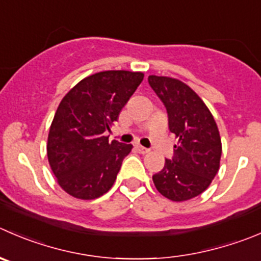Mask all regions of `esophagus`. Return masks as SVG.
Here are the masks:
<instances>
[{"label":"esophagus","mask_w":261,"mask_h":261,"mask_svg":"<svg viewBox=\"0 0 261 261\" xmlns=\"http://www.w3.org/2000/svg\"><path fill=\"white\" fill-rule=\"evenodd\" d=\"M135 149L139 151V153H141V154L149 153V149L148 148H144V146H141V145H135Z\"/></svg>","instance_id":"34e87169"}]
</instances>
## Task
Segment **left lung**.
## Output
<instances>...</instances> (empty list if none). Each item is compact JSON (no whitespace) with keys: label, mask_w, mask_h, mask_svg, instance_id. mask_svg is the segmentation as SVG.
<instances>
[{"label":"left lung","mask_w":261,"mask_h":261,"mask_svg":"<svg viewBox=\"0 0 261 261\" xmlns=\"http://www.w3.org/2000/svg\"><path fill=\"white\" fill-rule=\"evenodd\" d=\"M164 105L168 127L178 139L173 156L153 174L156 190L172 201H185L205 191L219 169L222 143L218 127L205 103L177 79L148 77Z\"/></svg>","instance_id":"8db88e82"}]
</instances>
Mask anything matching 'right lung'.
<instances>
[{
  "mask_svg": "<svg viewBox=\"0 0 261 261\" xmlns=\"http://www.w3.org/2000/svg\"><path fill=\"white\" fill-rule=\"evenodd\" d=\"M144 74L102 71L77 83L61 100L48 134L47 155L60 186L83 200L113 186L131 144L106 136Z\"/></svg>",
  "mask_w": 261,
  "mask_h": 261,
  "instance_id": "right-lung-1",
  "label": "right lung"
}]
</instances>
